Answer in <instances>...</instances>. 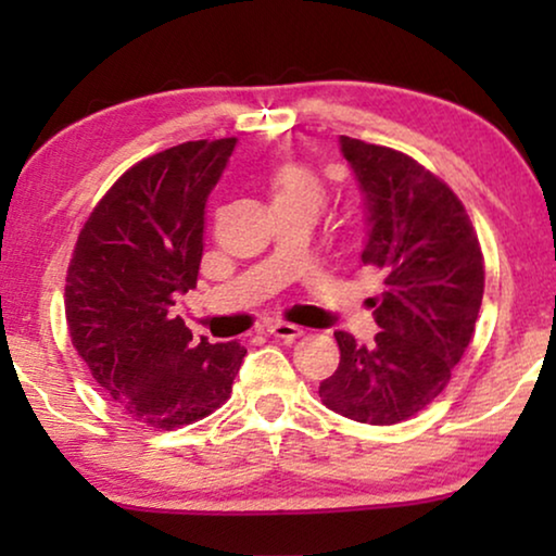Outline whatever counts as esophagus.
Returning a JSON list of instances; mask_svg holds the SVG:
<instances>
[{"mask_svg": "<svg viewBox=\"0 0 556 556\" xmlns=\"http://www.w3.org/2000/svg\"><path fill=\"white\" fill-rule=\"evenodd\" d=\"M265 331H268L270 337L283 339V341H293V339H299L301 333H303L301 326H295V324H286V321H270V324H268V329H265Z\"/></svg>", "mask_w": 556, "mask_h": 556, "instance_id": "obj_1", "label": "esophagus"}]
</instances>
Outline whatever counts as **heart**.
Returning a JSON list of instances; mask_svg holds the SVG:
<instances>
[{
  "instance_id": "b5f03b06",
  "label": "heart",
  "mask_w": 556,
  "mask_h": 556,
  "mask_svg": "<svg viewBox=\"0 0 556 556\" xmlns=\"http://www.w3.org/2000/svg\"><path fill=\"white\" fill-rule=\"evenodd\" d=\"M276 197H316L321 200V185L301 166H288L276 181Z\"/></svg>"
}]
</instances>
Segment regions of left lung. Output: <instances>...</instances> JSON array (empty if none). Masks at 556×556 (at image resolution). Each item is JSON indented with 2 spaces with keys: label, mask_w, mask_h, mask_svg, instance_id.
I'll return each mask as SVG.
<instances>
[{
  "label": "left lung",
  "mask_w": 556,
  "mask_h": 556,
  "mask_svg": "<svg viewBox=\"0 0 556 556\" xmlns=\"http://www.w3.org/2000/svg\"><path fill=\"white\" fill-rule=\"evenodd\" d=\"M364 200L362 265L384 276L371 299L375 344L339 341V367L318 387L333 413L394 425L428 407L451 382L476 331L483 301V253L453 189L402 151L341 136Z\"/></svg>",
  "instance_id": "obj_1"
}]
</instances>
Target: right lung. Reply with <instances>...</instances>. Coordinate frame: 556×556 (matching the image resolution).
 Listing matches in <instances>:
<instances>
[{
  "instance_id": "add662e5",
  "label": "right lung",
  "mask_w": 556,
  "mask_h": 556,
  "mask_svg": "<svg viewBox=\"0 0 556 556\" xmlns=\"http://www.w3.org/2000/svg\"><path fill=\"white\" fill-rule=\"evenodd\" d=\"M238 139L187 141L134 164L83 225L65 283L75 352L128 417L202 420L232 392L245 346L192 339L174 303L197 286L204 204Z\"/></svg>"
}]
</instances>
